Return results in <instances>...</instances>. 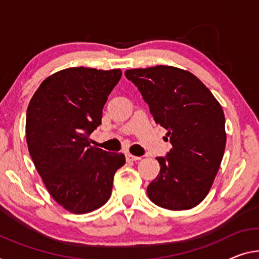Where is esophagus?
<instances>
[{
    "mask_svg": "<svg viewBox=\"0 0 259 259\" xmlns=\"http://www.w3.org/2000/svg\"><path fill=\"white\" fill-rule=\"evenodd\" d=\"M141 160L140 156H134L132 154H126V161L131 162V161H139Z\"/></svg>",
    "mask_w": 259,
    "mask_h": 259,
    "instance_id": "34e87169",
    "label": "esophagus"
}]
</instances>
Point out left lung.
Returning <instances> with one entry per match:
<instances>
[{
	"label": "left lung",
	"instance_id": "1",
	"mask_svg": "<svg viewBox=\"0 0 259 259\" xmlns=\"http://www.w3.org/2000/svg\"><path fill=\"white\" fill-rule=\"evenodd\" d=\"M156 124L172 148L156 157L160 172L147 194L160 207L193 208L207 196L226 147L224 110L209 89L188 70L171 66L128 69Z\"/></svg>",
	"mask_w": 259,
	"mask_h": 259
}]
</instances>
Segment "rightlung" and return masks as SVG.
Returning <instances> with one entry per match:
<instances>
[{
  "instance_id": "obj_1",
  "label": "right lung",
  "mask_w": 259,
  "mask_h": 259,
  "mask_svg": "<svg viewBox=\"0 0 259 259\" xmlns=\"http://www.w3.org/2000/svg\"><path fill=\"white\" fill-rule=\"evenodd\" d=\"M120 69L84 67L47 77L26 111V143L47 191L75 214L102 207L109 200L116 171L125 155L90 146L102 124L103 107L121 77Z\"/></svg>"
}]
</instances>
